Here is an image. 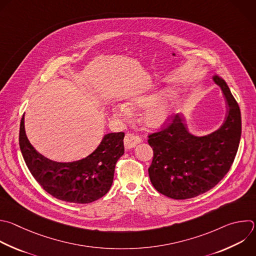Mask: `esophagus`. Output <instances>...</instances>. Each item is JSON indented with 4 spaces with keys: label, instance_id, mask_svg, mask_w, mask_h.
I'll use <instances>...</instances> for the list:
<instances>
[{
    "label": "esophagus",
    "instance_id": "34e87169",
    "mask_svg": "<svg viewBox=\"0 0 256 256\" xmlns=\"http://www.w3.org/2000/svg\"><path fill=\"white\" fill-rule=\"evenodd\" d=\"M124 148L126 150H130L132 148H134L136 144H138L140 142H142V138L134 134H130L128 132L124 136Z\"/></svg>",
    "mask_w": 256,
    "mask_h": 256
}]
</instances>
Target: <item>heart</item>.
<instances>
[{
    "mask_svg": "<svg viewBox=\"0 0 256 256\" xmlns=\"http://www.w3.org/2000/svg\"><path fill=\"white\" fill-rule=\"evenodd\" d=\"M162 96L164 92H154L134 96L126 102L128 106L122 104L114 106L112 116L126 120L130 116V110L148 108L142 116L144 124L150 128H160L171 120L180 104V96L177 92H170L160 102Z\"/></svg>",
    "mask_w": 256,
    "mask_h": 256,
    "instance_id": "b5f03b06",
    "label": "heart"
}]
</instances>
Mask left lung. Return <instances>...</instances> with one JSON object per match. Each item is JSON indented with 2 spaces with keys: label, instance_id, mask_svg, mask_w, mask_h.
<instances>
[{
  "label": "left lung",
  "instance_id": "1",
  "mask_svg": "<svg viewBox=\"0 0 256 256\" xmlns=\"http://www.w3.org/2000/svg\"><path fill=\"white\" fill-rule=\"evenodd\" d=\"M226 104L225 118L214 132L197 136L188 128L187 118L179 114L166 130L152 134L148 144L154 158L148 176L154 189L176 200L199 196L215 187L228 173L241 138V114L227 83L219 76Z\"/></svg>",
  "mask_w": 256,
  "mask_h": 256
}]
</instances>
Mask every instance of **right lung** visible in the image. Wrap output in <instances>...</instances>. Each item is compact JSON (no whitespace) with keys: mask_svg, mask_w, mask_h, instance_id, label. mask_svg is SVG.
Listing matches in <instances>:
<instances>
[{"mask_svg":"<svg viewBox=\"0 0 256 256\" xmlns=\"http://www.w3.org/2000/svg\"><path fill=\"white\" fill-rule=\"evenodd\" d=\"M124 132L106 134L88 156L62 162L38 152L25 130V116L20 126L19 144L25 162L35 180L53 197L76 204H88L110 189L118 160L124 154Z\"/></svg>","mask_w":256,"mask_h":256,"instance_id":"right-lung-1","label":"right lung"}]
</instances>
